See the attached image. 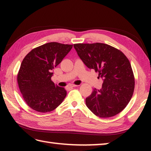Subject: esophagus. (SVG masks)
<instances>
[{
	"label": "esophagus",
	"instance_id": "obj_1",
	"mask_svg": "<svg viewBox=\"0 0 151 151\" xmlns=\"http://www.w3.org/2000/svg\"><path fill=\"white\" fill-rule=\"evenodd\" d=\"M68 85H75V84H74V83H71L68 84Z\"/></svg>",
	"mask_w": 151,
	"mask_h": 151
}]
</instances>
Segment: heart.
<instances>
[{
    "instance_id": "obj_1",
    "label": "heart",
    "mask_w": 151,
    "mask_h": 151,
    "mask_svg": "<svg viewBox=\"0 0 151 151\" xmlns=\"http://www.w3.org/2000/svg\"><path fill=\"white\" fill-rule=\"evenodd\" d=\"M75 65H76V66H78V67H81V66H83V62H82L80 59H78V60H76Z\"/></svg>"
}]
</instances>
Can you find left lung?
Here are the masks:
<instances>
[{"label":"left lung","mask_w":151,"mask_h":151,"mask_svg":"<svg viewBox=\"0 0 151 151\" xmlns=\"http://www.w3.org/2000/svg\"><path fill=\"white\" fill-rule=\"evenodd\" d=\"M73 46L48 42L33 49L22 60L17 81L20 93L30 108L40 112L55 110L66 96L64 87L51 81L52 70Z\"/></svg>","instance_id":"left-lung-1"}]
</instances>
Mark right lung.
I'll return each instance as SVG.
<instances>
[{"label": "right lung", "mask_w": 151, "mask_h": 151, "mask_svg": "<svg viewBox=\"0 0 151 151\" xmlns=\"http://www.w3.org/2000/svg\"><path fill=\"white\" fill-rule=\"evenodd\" d=\"M78 57L94 69L102 86L94 88L86 98V106L96 116L108 118L121 112L132 98L134 78L131 65L121 51L104 43L77 44Z\"/></svg>", "instance_id": "add662e5"}]
</instances>
